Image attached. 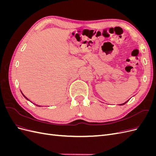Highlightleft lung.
<instances>
[{
  "label": "left lung",
  "instance_id": "obj_1",
  "mask_svg": "<svg viewBox=\"0 0 156 156\" xmlns=\"http://www.w3.org/2000/svg\"><path fill=\"white\" fill-rule=\"evenodd\" d=\"M127 101H126V102H125L124 103H122V104H121V105H124V104H125V103H127Z\"/></svg>",
  "mask_w": 156,
  "mask_h": 156
}]
</instances>
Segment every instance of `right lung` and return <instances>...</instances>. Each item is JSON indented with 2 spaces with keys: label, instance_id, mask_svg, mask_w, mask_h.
<instances>
[{
  "label": "right lung",
  "instance_id": "1",
  "mask_svg": "<svg viewBox=\"0 0 156 156\" xmlns=\"http://www.w3.org/2000/svg\"><path fill=\"white\" fill-rule=\"evenodd\" d=\"M21 93H22V92H21ZM22 94H23V96H24V97H25V98L27 99V100H29V99H28V98H27V97H26V96H25L24 95V94H23V93H22ZM39 107H40V106H39Z\"/></svg>",
  "mask_w": 156,
  "mask_h": 156
}]
</instances>
